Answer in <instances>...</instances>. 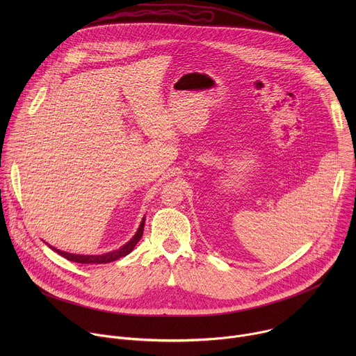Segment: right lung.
<instances>
[{
	"label": "right lung",
	"instance_id": "right-lung-1",
	"mask_svg": "<svg viewBox=\"0 0 356 356\" xmlns=\"http://www.w3.org/2000/svg\"><path fill=\"white\" fill-rule=\"evenodd\" d=\"M143 225H145V218L142 220L136 234L132 236V239L129 242H127L124 246H121L120 249L117 250H113V252H108V253H104V255H76V253H69V252H63V250H59L56 248H52L54 250H56L59 255H62L63 258H66L67 261H72V262H77V264H108V262H114L120 258H124L127 257L129 252L134 250L135 245L139 242V239L142 238V234H143Z\"/></svg>",
	"mask_w": 356,
	"mask_h": 356
}]
</instances>
